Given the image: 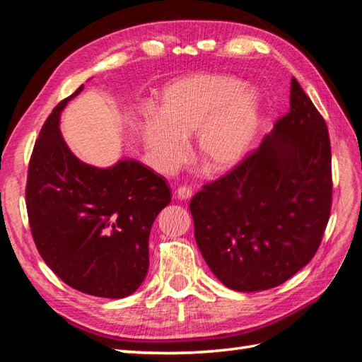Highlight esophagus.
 Here are the masks:
<instances>
[{"label":"esophagus","instance_id":"esophagus-1","mask_svg":"<svg viewBox=\"0 0 362 362\" xmlns=\"http://www.w3.org/2000/svg\"><path fill=\"white\" fill-rule=\"evenodd\" d=\"M176 198L181 199V202H187V199L192 198V189L187 186H181L176 190Z\"/></svg>","mask_w":362,"mask_h":362}]
</instances>
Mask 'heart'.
<instances>
[{
    "label": "heart",
    "instance_id": "obj_1",
    "mask_svg": "<svg viewBox=\"0 0 362 362\" xmlns=\"http://www.w3.org/2000/svg\"><path fill=\"white\" fill-rule=\"evenodd\" d=\"M259 125L260 95L254 88L234 77L194 74L167 83L136 132L150 164L172 175L186 158L192 134L203 164L223 172L245 158Z\"/></svg>",
    "mask_w": 362,
    "mask_h": 362
}]
</instances>
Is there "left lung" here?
Returning <instances> with one entry per match:
<instances>
[{
    "label": "left lung",
    "mask_w": 362,
    "mask_h": 362,
    "mask_svg": "<svg viewBox=\"0 0 362 362\" xmlns=\"http://www.w3.org/2000/svg\"><path fill=\"white\" fill-rule=\"evenodd\" d=\"M330 207L328 130L294 77L288 115L254 153L190 202L207 267L242 293L269 290L300 271L317 251Z\"/></svg>",
    "instance_id": "8db88e82"
}]
</instances>
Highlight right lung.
<instances>
[{"mask_svg":"<svg viewBox=\"0 0 362 362\" xmlns=\"http://www.w3.org/2000/svg\"><path fill=\"white\" fill-rule=\"evenodd\" d=\"M62 100L38 134L26 206L32 237L47 267L85 294L122 299L148 271V238L172 194L163 176L132 158L95 167L72 153L60 132Z\"/></svg>","mask_w":362,"mask_h":362,"instance_id":"add662e5","label":"right lung"}]
</instances>
